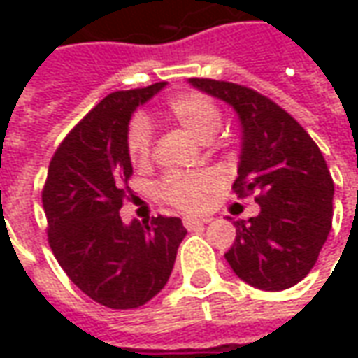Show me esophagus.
<instances>
[{"label":"esophagus","instance_id":"34e87169","mask_svg":"<svg viewBox=\"0 0 358 358\" xmlns=\"http://www.w3.org/2000/svg\"><path fill=\"white\" fill-rule=\"evenodd\" d=\"M203 224H205V220H201V218H195V217L184 218V226H186L187 230H195V228H199V226Z\"/></svg>","mask_w":358,"mask_h":358}]
</instances>
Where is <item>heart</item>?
<instances>
[{"mask_svg":"<svg viewBox=\"0 0 358 358\" xmlns=\"http://www.w3.org/2000/svg\"><path fill=\"white\" fill-rule=\"evenodd\" d=\"M166 117L199 143H209L222 124V113L217 103L195 92L171 97L166 103ZM128 155L138 169L148 166L151 161V128L141 118H136L128 130ZM218 184L217 174L213 172L171 174L159 186V194L178 209L199 210L205 207L209 195L217 192Z\"/></svg>","mask_w":358,"mask_h":358,"instance_id":"1","label":"heart"}]
</instances>
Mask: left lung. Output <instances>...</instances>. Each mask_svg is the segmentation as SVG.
I'll use <instances>...</instances> for the list:
<instances>
[{"label":"left lung","mask_w":358,"mask_h":358,"mask_svg":"<svg viewBox=\"0 0 358 358\" xmlns=\"http://www.w3.org/2000/svg\"><path fill=\"white\" fill-rule=\"evenodd\" d=\"M187 82L236 110L241 153L232 189L238 197L259 194L261 213L234 222L226 261L236 276L264 292L299 284L331 228L334 180L320 149L292 115L255 90L210 78Z\"/></svg>","instance_id":"obj_1"}]
</instances>
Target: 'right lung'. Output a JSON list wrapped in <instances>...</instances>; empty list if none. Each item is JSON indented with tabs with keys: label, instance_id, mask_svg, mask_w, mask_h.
<instances>
[{
	"label": "right lung",
	"instance_id": "obj_1",
	"mask_svg": "<svg viewBox=\"0 0 358 358\" xmlns=\"http://www.w3.org/2000/svg\"><path fill=\"white\" fill-rule=\"evenodd\" d=\"M166 86L109 94L74 126L51 159L42 192L48 238L66 276L90 299L136 308L171 278L187 230L176 217L124 224L122 201L132 189L128 124L134 110Z\"/></svg>",
	"mask_w": 358,
	"mask_h": 358
}]
</instances>
